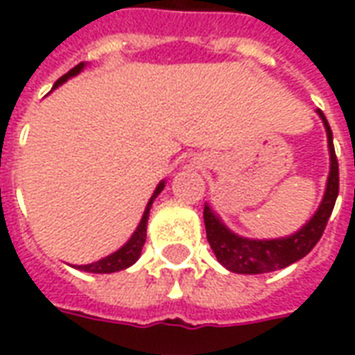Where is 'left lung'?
Listing matches in <instances>:
<instances>
[{"mask_svg":"<svg viewBox=\"0 0 355 355\" xmlns=\"http://www.w3.org/2000/svg\"><path fill=\"white\" fill-rule=\"evenodd\" d=\"M83 66L85 64L81 62V64H78L76 68H72L70 72L64 73L60 80L55 81L53 89L60 87L64 81H68L70 78H73V76H78V73L83 70ZM53 89H51V91H53ZM163 186H165L163 180L159 182V184L155 186L154 193H152V198H150L146 209H144V215H142V218H140V224L137 226L135 234H132L131 238H129V241H127L123 247H119L116 253L108 254V257H104V259H101V261H94L91 262V264H83V266H76V268H78V270H83V272H91V274H112V272H117V270H125V268H129L131 264H135V262L139 261L140 253H142V245H144V239H146V223H148V215H150V207H152L154 200L163 190Z\"/></svg>","mask_w":355,"mask_h":355,"instance_id":"8db88e82","label":"left lung"}]
</instances>
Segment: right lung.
I'll list each match as a JSON object with an SVG mask.
<instances>
[{"mask_svg":"<svg viewBox=\"0 0 355 355\" xmlns=\"http://www.w3.org/2000/svg\"><path fill=\"white\" fill-rule=\"evenodd\" d=\"M329 137V154H331V173L327 178V190L320 203V209L315 215L310 218V223L297 234L289 238L279 239H243L239 236H234L218 223L213 215L209 205L203 209V216L207 220V226L215 228L211 232V241L213 251L216 254V261L224 268L236 274H264V272H274L279 268H285L293 262L300 261L302 257L312 251L315 241L321 238V234L327 226V220L333 207H335L336 196H338V162H336L335 146H333V135L329 129V123H325ZM216 239L213 240L212 238Z\"/></svg>","mask_w":355,"mask_h":355,"instance_id":"obj_1","label":"right lung"}]
</instances>
